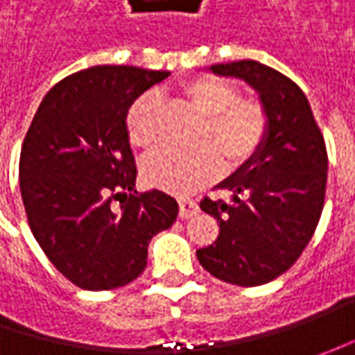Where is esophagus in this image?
I'll return each instance as SVG.
<instances>
[{
  "label": "esophagus",
  "instance_id": "34e87169",
  "mask_svg": "<svg viewBox=\"0 0 355 355\" xmlns=\"http://www.w3.org/2000/svg\"><path fill=\"white\" fill-rule=\"evenodd\" d=\"M199 207L193 199H180V217L182 219H189L193 215H198Z\"/></svg>",
  "mask_w": 355,
  "mask_h": 355
}]
</instances>
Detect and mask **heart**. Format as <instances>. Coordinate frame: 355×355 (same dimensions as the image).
<instances>
[{
    "label": "heart",
    "instance_id": "heart-1",
    "mask_svg": "<svg viewBox=\"0 0 355 355\" xmlns=\"http://www.w3.org/2000/svg\"><path fill=\"white\" fill-rule=\"evenodd\" d=\"M178 98L201 118L193 148H159L144 159L142 175L152 187L185 196L211 184L221 171L237 170L257 156L268 134L266 108L254 98H241L237 85L225 76L198 75L178 87ZM126 132L136 148H154L162 138V103L144 92L126 112Z\"/></svg>",
    "mask_w": 355,
    "mask_h": 355
}]
</instances>
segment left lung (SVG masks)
<instances>
[{
  "label": "left lung",
  "instance_id": "left-lung-1",
  "mask_svg": "<svg viewBox=\"0 0 355 355\" xmlns=\"http://www.w3.org/2000/svg\"><path fill=\"white\" fill-rule=\"evenodd\" d=\"M215 75L237 76L261 94L268 134L257 156L219 189L231 201L203 198L199 207L219 223L209 247L198 249L215 279L259 286L286 272L302 254L320 221L328 154L300 87L257 61L213 64Z\"/></svg>",
  "mask_w": 355,
  "mask_h": 355
}]
</instances>
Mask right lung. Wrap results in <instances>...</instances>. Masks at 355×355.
Listing matches in <instances>:
<instances>
[{"label": "right lung", "instance_id": "right-lung-1", "mask_svg": "<svg viewBox=\"0 0 355 355\" xmlns=\"http://www.w3.org/2000/svg\"><path fill=\"white\" fill-rule=\"evenodd\" d=\"M170 75L98 64L62 78L39 106L19 157V187L39 247L64 279L112 291L138 279L148 243L173 225L178 201L138 193L126 112Z\"/></svg>", "mask_w": 355, "mask_h": 355}]
</instances>
